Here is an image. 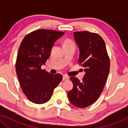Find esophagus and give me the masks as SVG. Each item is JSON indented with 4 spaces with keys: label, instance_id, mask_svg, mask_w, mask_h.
<instances>
[{
    "label": "esophagus",
    "instance_id": "34e87169",
    "mask_svg": "<svg viewBox=\"0 0 128 128\" xmlns=\"http://www.w3.org/2000/svg\"><path fill=\"white\" fill-rule=\"evenodd\" d=\"M62 79H63V80H68V79H69V77H68V76L66 75V74H64V75H63Z\"/></svg>",
    "mask_w": 128,
    "mask_h": 128
}]
</instances>
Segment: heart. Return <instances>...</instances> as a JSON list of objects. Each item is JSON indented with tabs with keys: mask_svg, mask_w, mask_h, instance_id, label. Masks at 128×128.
<instances>
[{
	"mask_svg": "<svg viewBox=\"0 0 128 128\" xmlns=\"http://www.w3.org/2000/svg\"><path fill=\"white\" fill-rule=\"evenodd\" d=\"M64 45H74V44L72 41L68 39V40H66L65 42H64V44H63V46Z\"/></svg>",
	"mask_w": 128,
	"mask_h": 128,
	"instance_id": "1",
	"label": "heart"
}]
</instances>
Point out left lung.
Masks as SVG:
<instances>
[{
	"instance_id": "obj_1",
	"label": "left lung",
	"mask_w": 128,
	"mask_h": 128,
	"mask_svg": "<svg viewBox=\"0 0 128 128\" xmlns=\"http://www.w3.org/2000/svg\"><path fill=\"white\" fill-rule=\"evenodd\" d=\"M73 35L79 49L78 62L86 73L81 80L70 78L73 88L67 96L74 106L84 108L94 104L102 93L110 72V58L99 35L88 31L74 32Z\"/></svg>"
}]
</instances>
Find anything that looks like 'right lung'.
Masks as SVG:
<instances>
[{
    "label": "right lung",
    "mask_w": 128,
    "mask_h": 128,
    "mask_svg": "<svg viewBox=\"0 0 128 128\" xmlns=\"http://www.w3.org/2000/svg\"><path fill=\"white\" fill-rule=\"evenodd\" d=\"M64 34V32L38 29L26 35L20 44L16 73L23 92L34 104L49 101L62 80L61 74H52L41 67L50 57L55 42Z\"/></svg>",
    "instance_id": "obj_1"
}]
</instances>
